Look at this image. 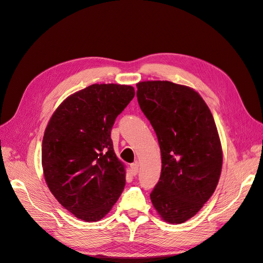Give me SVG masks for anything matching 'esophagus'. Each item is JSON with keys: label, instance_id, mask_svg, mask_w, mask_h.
<instances>
[{"label": "esophagus", "instance_id": "obj_1", "mask_svg": "<svg viewBox=\"0 0 263 263\" xmlns=\"http://www.w3.org/2000/svg\"><path fill=\"white\" fill-rule=\"evenodd\" d=\"M130 168H131V174L133 176H137L138 175V172H139V164L135 162L133 164L130 165Z\"/></svg>", "mask_w": 263, "mask_h": 263}]
</instances>
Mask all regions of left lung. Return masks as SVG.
Returning a JSON list of instances; mask_svg holds the SVG:
<instances>
[{
  "mask_svg": "<svg viewBox=\"0 0 263 263\" xmlns=\"http://www.w3.org/2000/svg\"><path fill=\"white\" fill-rule=\"evenodd\" d=\"M140 108L157 135L159 181L151 200L164 221L180 224L214 193L223 153L214 118L196 90L168 81L137 84Z\"/></svg>",
  "mask_w": 263,
  "mask_h": 263,
  "instance_id": "left-lung-1",
  "label": "left lung"
}]
</instances>
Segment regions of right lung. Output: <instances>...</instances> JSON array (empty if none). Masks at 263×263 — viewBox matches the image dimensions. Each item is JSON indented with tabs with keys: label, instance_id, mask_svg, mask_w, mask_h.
<instances>
[{
	"label": "right lung",
	"instance_id": "obj_1",
	"mask_svg": "<svg viewBox=\"0 0 263 263\" xmlns=\"http://www.w3.org/2000/svg\"><path fill=\"white\" fill-rule=\"evenodd\" d=\"M134 95L132 86L92 84L67 97L46 128L41 162L48 188L85 222L103 218L124 189V165L110 134Z\"/></svg>",
	"mask_w": 263,
	"mask_h": 263
}]
</instances>
